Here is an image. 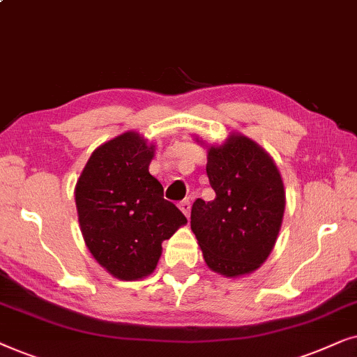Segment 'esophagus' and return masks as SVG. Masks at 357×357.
<instances>
[{
	"mask_svg": "<svg viewBox=\"0 0 357 357\" xmlns=\"http://www.w3.org/2000/svg\"><path fill=\"white\" fill-rule=\"evenodd\" d=\"M179 208H181L184 215L189 217V213H191V201H189V199H184V201L179 202Z\"/></svg>",
	"mask_w": 357,
	"mask_h": 357,
	"instance_id": "esophagus-1",
	"label": "esophagus"
}]
</instances>
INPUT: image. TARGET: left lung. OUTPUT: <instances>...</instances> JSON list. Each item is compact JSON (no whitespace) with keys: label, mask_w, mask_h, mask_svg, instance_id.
Returning a JSON list of instances; mask_svg holds the SVG:
<instances>
[{"label":"left lung","mask_w":357,"mask_h":357,"mask_svg":"<svg viewBox=\"0 0 357 357\" xmlns=\"http://www.w3.org/2000/svg\"><path fill=\"white\" fill-rule=\"evenodd\" d=\"M207 176L215 199H197L191 228L208 268L227 278L253 273L274 248L286 192L274 161L245 135L211 146Z\"/></svg>","instance_id":"obj_1"}]
</instances>
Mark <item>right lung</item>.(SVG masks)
Segmentation results:
<instances>
[{"label":"right lung","instance_id":"add662e5","mask_svg":"<svg viewBox=\"0 0 357 357\" xmlns=\"http://www.w3.org/2000/svg\"><path fill=\"white\" fill-rule=\"evenodd\" d=\"M153 145L127 132L93 151L75 189L88 250L122 281L153 273L161 243L186 223L149 173Z\"/></svg>","mask_w":357,"mask_h":357}]
</instances>
